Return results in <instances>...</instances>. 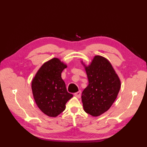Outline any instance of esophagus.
Here are the masks:
<instances>
[{"mask_svg":"<svg viewBox=\"0 0 147 147\" xmlns=\"http://www.w3.org/2000/svg\"><path fill=\"white\" fill-rule=\"evenodd\" d=\"M81 94H82V92H81V91H78V92H76V93H74V95L76 96L77 97L80 98V96H81Z\"/></svg>","mask_w":147,"mask_h":147,"instance_id":"34e87169","label":"esophagus"}]
</instances>
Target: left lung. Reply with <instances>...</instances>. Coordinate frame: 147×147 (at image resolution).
Here are the masks:
<instances>
[{"label":"left lung","mask_w":147,"mask_h":147,"mask_svg":"<svg viewBox=\"0 0 147 147\" xmlns=\"http://www.w3.org/2000/svg\"><path fill=\"white\" fill-rule=\"evenodd\" d=\"M85 70L89 83L82 92L83 108L86 113L98 116L108 111L116 99L120 80L109 61L100 55L95 56Z\"/></svg>","instance_id":"8db88e82"}]
</instances>
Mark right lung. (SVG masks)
Masks as SVG:
<instances>
[{"label": "right lung", "mask_w": 147, "mask_h": 147, "mask_svg": "<svg viewBox=\"0 0 147 147\" xmlns=\"http://www.w3.org/2000/svg\"><path fill=\"white\" fill-rule=\"evenodd\" d=\"M67 67L57 58L43 64L32 83L36 104L43 113L56 117L65 109V104L73 95L68 93L61 78L62 71Z\"/></svg>", "instance_id": "right-lung-1"}]
</instances>
